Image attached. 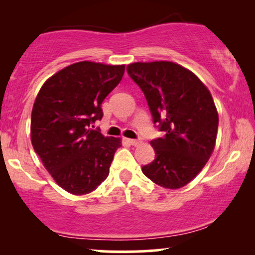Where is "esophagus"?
Returning <instances> with one entry per match:
<instances>
[{"label": "esophagus", "mask_w": 255, "mask_h": 255, "mask_svg": "<svg viewBox=\"0 0 255 255\" xmlns=\"http://www.w3.org/2000/svg\"><path fill=\"white\" fill-rule=\"evenodd\" d=\"M128 144L132 145V146H138L139 144H140V140H138V139H128Z\"/></svg>", "instance_id": "1"}]
</instances>
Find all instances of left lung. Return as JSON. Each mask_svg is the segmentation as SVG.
<instances>
[{"label": "left lung", "instance_id": "obj_1", "mask_svg": "<svg viewBox=\"0 0 255 255\" xmlns=\"http://www.w3.org/2000/svg\"><path fill=\"white\" fill-rule=\"evenodd\" d=\"M127 71L163 132L151 140L155 159L142 166V173L168 189L186 186L215 148L218 114L210 92L193 72L170 61L134 62Z\"/></svg>", "mask_w": 255, "mask_h": 255}]
</instances>
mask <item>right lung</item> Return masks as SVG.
<instances>
[{"label": "right lung", "mask_w": 255, "mask_h": 255, "mask_svg": "<svg viewBox=\"0 0 255 255\" xmlns=\"http://www.w3.org/2000/svg\"><path fill=\"white\" fill-rule=\"evenodd\" d=\"M125 67L81 61L61 69L41 87L31 114V142L55 182L73 195L95 190L109 175L121 139L94 128L102 102Z\"/></svg>", "instance_id": "right-lung-1"}]
</instances>
